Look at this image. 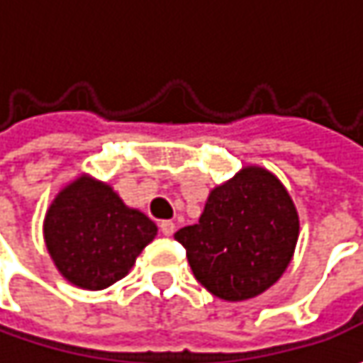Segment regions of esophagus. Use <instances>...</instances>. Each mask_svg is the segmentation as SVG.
Returning a JSON list of instances; mask_svg holds the SVG:
<instances>
[{"label": "esophagus", "instance_id": "1", "mask_svg": "<svg viewBox=\"0 0 363 363\" xmlns=\"http://www.w3.org/2000/svg\"><path fill=\"white\" fill-rule=\"evenodd\" d=\"M160 230L163 236H172V234L175 232V224L172 222V220H163V222L160 224Z\"/></svg>", "mask_w": 363, "mask_h": 363}]
</instances>
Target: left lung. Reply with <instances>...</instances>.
<instances>
[{
	"label": "left lung",
	"mask_w": 363,
	"mask_h": 363,
	"mask_svg": "<svg viewBox=\"0 0 363 363\" xmlns=\"http://www.w3.org/2000/svg\"><path fill=\"white\" fill-rule=\"evenodd\" d=\"M299 214L279 177L248 165L210 191L200 222L175 232L194 277L224 301L264 293L286 271Z\"/></svg>",
	"instance_id": "1"
}]
</instances>
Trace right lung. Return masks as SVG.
<instances>
[{
    "label": "right lung",
    "mask_w": 363,
    "mask_h": 363,
    "mask_svg": "<svg viewBox=\"0 0 363 363\" xmlns=\"http://www.w3.org/2000/svg\"><path fill=\"white\" fill-rule=\"evenodd\" d=\"M155 234L153 220L86 174L56 194L44 218V242L56 269L86 291L106 289L129 274Z\"/></svg>",
    "instance_id": "1"
}]
</instances>
